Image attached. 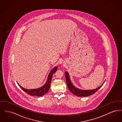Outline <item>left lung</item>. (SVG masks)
<instances>
[{"label":"left lung","mask_w":122,"mask_h":122,"mask_svg":"<svg viewBox=\"0 0 122 122\" xmlns=\"http://www.w3.org/2000/svg\"><path fill=\"white\" fill-rule=\"evenodd\" d=\"M65 79H66V83L69 90L73 94L78 97H86V96H88L94 94L100 88L101 86H102L104 83H103V84H102V85H101L100 86H99V87L95 89L83 90L78 89L75 86H73V85L72 84L71 81V80L69 78V75L67 72H65Z\"/></svg>","instance_id":"obj_1"}]
</instances>
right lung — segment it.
<instances>
[{
	"mask_svg": "<svg viewBox=\"0 0 122 122\" xmlns=\"http://www.w3.org/2000/svg\"><path fill=\"white\" fill-rule=\"evenodd\" d=\"M57 67H55L51 71L48 76L47 81L46 83V84L44 86L39 88L34 89H27L22 87L18 83L17 84L19 86H20V87L22 88V90H23L25 92H26L27 94H28L31 96H43L46 93H47L48 91H49L50 87L51 82V80L52 75L55 72L57 71Z\"/></svg>",
	"mask_w": 122,
	"mask_h": 122,
	"instance_id": "1",
	"label": "right lung"
}]
</instances>
